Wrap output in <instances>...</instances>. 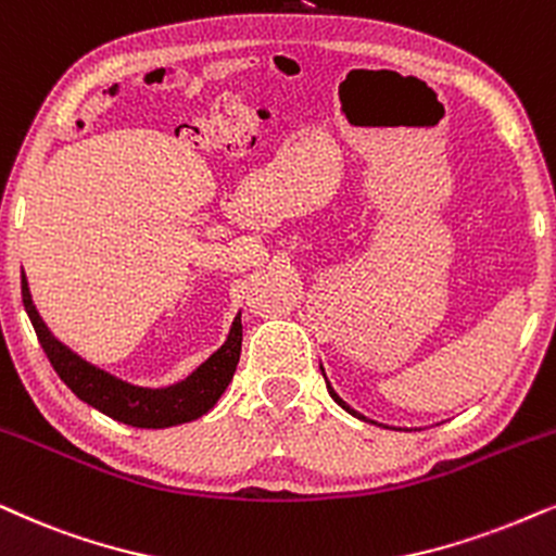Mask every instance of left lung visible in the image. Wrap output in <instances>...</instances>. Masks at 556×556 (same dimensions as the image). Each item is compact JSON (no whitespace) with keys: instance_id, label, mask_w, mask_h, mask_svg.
I'll return each instance as SVG.
<instances>
[{"instance_id":"left-lung-1","label":"left lung","mask_w":556,"mask_h":556,"mask_svg":"<svg viewBox=\"0 0 556 556\" xmlns=\"http://www.w3.org/2000/svg\"><path fill=\"white\" fill-rule=\"evenodd\" d=\"M319 367H321V365H319ZM321 375H324V380H327V372H324V367H321ZM327 391H329V395H331V399H334V403H337V406H342L344 410H348V414H352V416H355V419H359V421H370V424H378V421L367 419V416H363V414H359V410H355V408H352L348 401H342V399H340V395H337V391H334V388H331V386H329V380H327Z\"/></svg>"}]
</instances>
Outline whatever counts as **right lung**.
Instances as JSON below:
<instances>
[{
  "label": "right lung",
  "instance_id": "1",
  "mask_svg": "<svg viewBox=\"0 0 556 556\" xmlns=\"http://www.w3.org/2000/svg\"><path fill=\"white\" fill-rule=\"evenodd\" d=\"M23 304L58 378L76 393V399L89 403L91 408L102 410L114 421L127 424V427L168 429L208 414L216 406V401L222 399V393L227 391V386L232 383L237 363H240L242 321L240 314H237L225 344L214 355H208L197 370L186 375L184 380L163 388L135 386L89 363V359H84L78 352L71 350L68 344L58 340L33 304L25 270Z\"/></svg>",
  "mask_w": 556,
  "mask_h": 556
}]
</instances>
